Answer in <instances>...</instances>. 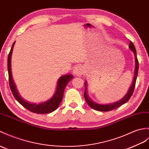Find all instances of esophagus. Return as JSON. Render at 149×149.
Here are the masks:
<instances>
[{
	"mask_svg": "<svg viewBox=\"0 0 149 149\" xmlns=\"http://www.w3.org/2000/svg\"><path fill=\"white\" fill-rule=\"evenodd\" d=\"M83 73H84V70L80 65H77L76 66L74 69V74L77 76H81Z\"/></svg>",
	"mask_w": 149,
	"mask_h": 149,
	"instance_id": "34e87169",
	"label": "esophagus"
}]
</instances>
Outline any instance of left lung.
I'll list each match as a JSON object with an SVG mask.
<instances>
[{
  "mask_svg": "<svg viewBox=\"0 0 149 149\" xmlns=\"http://www.w3.org/2000/svg\"><path fill=\"white\" fill-rule=\"evenodd\" d=\"M129 47L131 49V50L132 51L134 54V56H135V70H134V79L133 81L132 85L130 86V88L129 89L128 91L126 93V95L124 96V97L120 99L119 101L116 102L115 103H110V104H106V105H102V104H98V103H96L95 102H93V100L89 97V96L88 95L87 93V82H84V85H85V91H84V98L86 102L88 104V105L91 107V108L95 109L96 110H98V111H102V112H108L110 111V110H112L117 109V107H119L120 106H121L122 105L124 104V103H126L130 98H131V96H132L133 93L134 92V88H135V84H136V78H137V75H138V67H139V63H138V60L137 59L136 56V51L135 49V47H134V44L133 42L130 41V45H129Z\"/></svg>",
  "mask_w": 149,
  "mask_h": 149,
  "instance_id": "8db88e82",
  "label": "left lung"
}]
</instances>
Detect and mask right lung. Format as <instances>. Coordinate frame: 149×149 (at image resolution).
<instances>
[{"label": "right lung", "instance_id": "right-lung-1", "mask_svg": "<svg viewBox=\"0 0 149 149\" xmlns=\"http://www.w3.org/2000/svg\"><path fill=\"white\" fill-rule=\"evenodd\" d=\"M15 42H14L11 50H10L9 53L8 54V74H9V86L11 88L14 97L18 101L21 105L25 107L29 111L36 113H48L53 112L54 110H56L60 105V103L62 101L64 93V89L67 85L68 82L71 81V79L73 78V75L71 74L65 75L61 76L59 78L58 81L57 87L56 89V92L54 93V95L53 96V97L48 100L46 102H44L40 103H30L24 100L18 92V90L16 88L15 83L13 82L12 74H11V55L13 49L14 45H15Z\"/></svg>", "mask_w": 149, "mask_h": 149}]
</instances>
